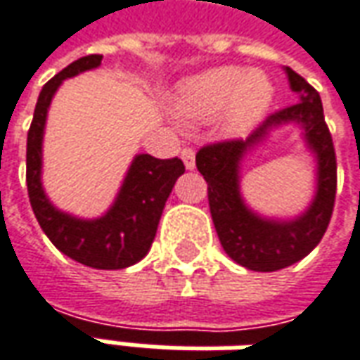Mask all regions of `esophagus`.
<instances>
[{
	"label": "esophagus",
	"mask_w": 360,
	"mask_h": 360,
	"mask_svg": "<svg viewBox=\"0 0 360 360\" xmlns=\"http://www.w3.org/2000/svg\"><path fill=\"white\" fill-rule=\"evenodd\" d=\"M181 159H183V163H185V167L195 169V151H193L191 147H185L183 151H181Z\"/></svg>",
	"instance_id": "obj_1"
}]
</instances>
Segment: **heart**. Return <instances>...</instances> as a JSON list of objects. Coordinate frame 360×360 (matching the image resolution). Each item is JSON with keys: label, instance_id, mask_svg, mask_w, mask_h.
<instances>
[{"label": "heart", "instance_id": "1", "mask_svg": "<svg viewBox=\"0 0 360 360\" xmlns=\"http://www.w3.org/2000/svg\"><path fill=\"white\" fill-rule=\"evenodd\" d=\"M273 99L275 85L265 71L221 65L181 81L173 97V113L185 123L209 121L221 113L225 129L245 133L263 121Z\"/></svg>", "mask_w": 360, "mask_h": 360}]
</instances>
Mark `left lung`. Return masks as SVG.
<instances>
[{"instance_id":"1","label":"left lung","mask_w":360,"mask_h":360,"mask_svg":"<svg viewBox=\"0 0 360 360\" xmlns=\"http://www.w3.org/2000/svg\"><path fill=\"white\" fill-rule=\"evenodd\" d=\"M285 73L297 103L269 115L245 141L207 145L195 157L209 185V209L225 253L235 263L259 273L291 266L315 249L328 227L337 193V159L321 97L291 68H285ZM287 124L300 127L305 146L316 157V195L295 218H265L242 199V159Z\"/></svg>"}]
</instances>
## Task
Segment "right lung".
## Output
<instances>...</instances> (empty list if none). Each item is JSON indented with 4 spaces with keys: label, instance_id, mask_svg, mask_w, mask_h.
I'll return each mask as SVG.
<instances>
[{
    "label": "right lung",
    "instance_id": "obj_1",
    "mask_svg": "<svg viewBox=\"0 0 360 360\" xmlns=\"http://www.w3.org/2000/svg\"><path fill=\"white\" fill-rule=\"evenodd\" d=\"M103 56H87L73 61L47 81L39 94L27 133V193L39 227L49 241L81 265L115 271L139 263L149 253L157 225L173 191L185 173L181 159H155L137 153L125 173L117 197L101 217L83 219L57 209L41 183L44 133L47 111L59 85L83 71L97 69Z\"/></svg>",
    "mask_w": 360,
    "mask_h": 360
}]
</instances>
